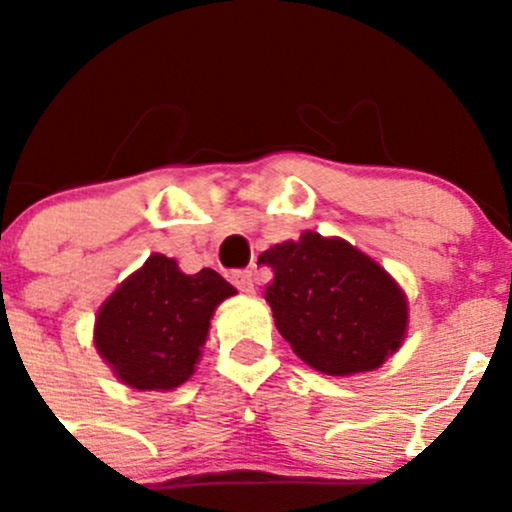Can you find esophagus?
<instances>
[{
  "instance_id": "1",
  "label": "esophagus",
  "mask_w": 512,
  "mask_h": 512,
  "mask_svg": "<svg viewBox=\"0 0 512 512\" xmlns=\"http://www.w3.org/2000/svg\"><path fill=\"white\" fill-rule=\"evenodd\" d=\"M230 282L237 289H240V292H245V294L255 292V282H252V272L250 270H235L230 275Z\"/></svg>"
}]
</instances>
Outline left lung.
<instances>
[{"mask_svg": "<svg viewBox=\"0 0 512 512\" xmlns=\"http://www.w3.org/2000/svg\"><path fill=\"white\" fill-rule=\"evenodd\" d=\"M275 280L265 287L275 327L314 371H374L409 334V299L399 282L342 237L304 230L260 255Z\"/></svg>", "mask_w": 512, "mask_h": 512, "instance_id": "1", "label": "left lung"}]
</instances>
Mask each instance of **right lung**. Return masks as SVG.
Instances as JSON below:
<instances>
[{"mask_svg":"<svg viewBox=\"0 0 512 512\" xmlns=\"http://www.w3.org/2000/svg\"><path fill=\"white\" fill-rule=\"evenodd\" d=\"M232 294L210 267L185 275L173 257L153 252L98 307L96 352L131 389H178L198 369L210 319Z\"/></svg>","mask_w":512,"mask_h":512,"instance_id":"add662e5","label":"right lung"}]
</instances>
